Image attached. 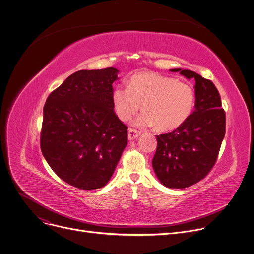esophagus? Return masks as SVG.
<instances>
[{
	"mask_svg": "<svg viewBox=\"0 0 254 254\" xmlns=\"http://www.w3.org/2000/svg\"><path fill=\"white\" fill-rule=\"evenodd\" d=\"M139 135H140V131H137L136 129H133V128H128L127 137H128L129 141H132V140L136 139V137Z\"/></svg>",
	"mask_w": 254,
	"mask_h": 254,
	"instance_id": "1",
	"label": "esophagus"
}]
</instances>
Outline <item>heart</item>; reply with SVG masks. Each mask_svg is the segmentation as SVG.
<instances>
[{
  "label": "heart",
  "instance_id": "b5f03b06",
  "mask_svg": "<svg viewBox=\"0 0 254 254\" xmlns=\"http://www.w3.org/2000/svg\"><path fill=\"white\" fill-rule=\"evenodd\" d=\"M194 102L195 93L190 85L154 72L134 74L127 86L112 90L113 108L121 121H129L142 104L144 111L133 121V126H156L160 131L182 126L190 117Z\"/></svg>",
  "mask_w": 254,
  "mask_h": 254
}]
</instances>
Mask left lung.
Listing matches in <instances>:
<instances>
[{
	"label": "left lung",
	"instance_id": "left-lung-1",
	"mask_svg": "<svg viewBox=\"0 0 254 254\" xmlns=\"http://www.w3.org/2000/svg\"><path fill=\"white\" fill-rule=\"evenodd\" d=\"M194 80V110L175 130L156 135L152 165L164 187L186 189L201 180L215 165L225 136L226 114L212 81L190 70L171 68Z\"/></svg>",
	"mask_w": 254,
	"mask_h": 254
}]
</instances>
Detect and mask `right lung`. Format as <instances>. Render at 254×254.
I'll return each instance as SVG.
<instances>
[{"mask_svg":"<svg viewBox=\"0 0 254 254\" xmlns=\"http://www.w3.org/2000/svg\"><path fill=\"white\" fill-rule=\"evenodd\" d=\"M119 70H82L53 91L43 107L40 148L54 172L92 190L111 178L127 145V127L112 104Z\"/></svg>","mask_w":254,"mask_h":254,"instance_id":"1","label":"right lung"}]
</instances>
